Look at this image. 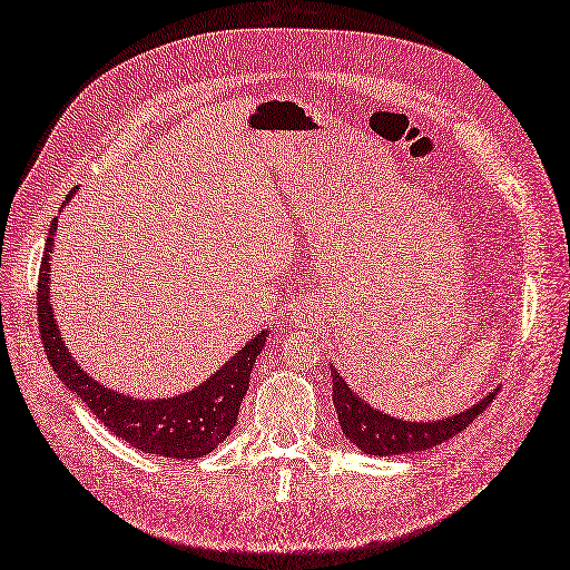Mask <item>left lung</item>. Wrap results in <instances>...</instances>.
<instances>
[{
    "label": "left lung",
    "instance_id": "obj_1",
    "mask_svg": "<svg viewBox=\"0 0 570 570\" xmlns=\"http://www.w3.org/2000/svg\"><path fill=\"white\" fill-rule=\"evenodd\" d=\"M330 368L332 402L334 410H337L342 433L346 441H352L361 452H368V455H404V452H421L441 445L470 426L479 414H484L495 397V392H489L487 397H481L466 412L448 416L443 421L421 424V421H404L373 410L366 400H361L356 392H352V387L334 371V366Z\"/></svg>",
    "mask_w": 570,
    "mask_h": 570
}]
</instances>
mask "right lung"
Instances as JSON below:
<instances>
[{
  "label": "right lung",
  "instance_id": "obj_1",
  "mask_svg": "<svg viewBox=\"0 0 570 570\" xmlns=\"http://www.w3.org/2000/svg\"><path fill=\"white\" fill-rule=\"evenodd\" d=\"M77 187L67 195L75 197ZM57 230V218L50 226L46 250H42L40 276H38V325L42 348H46L50 366L57 377L89 406L100 424L108 426L120 441L141 452H151L158 458L193 460L204 458L226 441L230 429L236 426L240 402L250 385V373L255 361L267 342V330L257 332V337L247 342L238 354H233L222 368L195 390L164 400H137L122 395L118 390L100 385L71 358L65 346V337L57 327L50 301V253Z\"/></svg>",
  "mask_w": 570,
  "mask_h": 570
}]
</instances>
